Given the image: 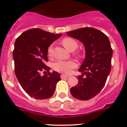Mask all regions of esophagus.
<instances>
[{"mask_svg": "<svg viewBox=\"0 0 127 127\" xmlns=\"http://www.w3.org/2000/svg\"><path fill=\"white\" fill-rule=\"evenodd\" d=\"M69 77L68 76H66V75H64V74H61V76H60V77H61L62 79H65V78H66V77Z\"/></svg>", "mask_w": 127, "mask_h": 127, "instance_id": "1", "label": "esophagus"}]
</instances>
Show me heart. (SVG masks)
<instances>
[{"mask_svg": "<svg viewBox=\"0 0 127 127\" xmlns=\"http://www.w3.org/2000/svg\"><path fill=\"white\" fill-rule=\"evenodd\" d=\"M63 45L65 48L70 51L72 48L76 49L77 46V44L76 41L71 38L66 37L62 40ZM53 48L52 46H50L48 49V53L50 56L52 55ZM76 67V64L75 62L72 60H58L54 64V69L58 72H60L64 74H69L71 72V70Z\"/></svg>", "mask_w": 127, "mask_h": 127, "instance_id": "obj_1", "label": "heart"}]
</instances>
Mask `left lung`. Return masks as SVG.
<instances>
[{"mask_svg":"<svg viewBox=\"0 0 127 127\" xmlns=\"http://www.w3.org/2000/svg\"><path fill=\"white\" fill-rule=\"evenodd\" d=\"M83 44L86 57L79 69L78 84L70 88L74 98L87 100L102 90L111 69L113 49L108 37L96 29L85 27L67 32Z\"/></svg>","mask_w":127,"mask_h":127,"instance_id":"obj_1","label":"left lung"}]
</instances>
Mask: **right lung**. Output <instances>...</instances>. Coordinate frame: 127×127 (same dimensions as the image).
I'll list each match as a JSON object with an SVG mask.
<instances>
[{"instance_id": "1", "label": "right lung", "mask_w": 127, "mask_h": 127, "mask_svg": "<svg viewBox=\"0 0 127 127\" xmlns=\"http://www.w3.org/2000/svg\"><path fill=\"white\" fill-rule=\"evenodd\" d=\"M62 35L53 34L40 29L28 30L16 39L13 50L14 71L18 80L27 94L36 99L51 97L60 74L51 73L48 62V49ZM46 75L42 76L41 72Z\"/></svg>"}]
</instances>
